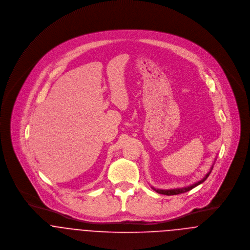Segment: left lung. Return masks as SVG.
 <instances>
[{
  "label": "left lung",
  "mask_w": 250,
  "mask_h": 250,
  "mask_svg": "<svg viewBox=\"0 0 250 250\" xmlns=\"http://www.w3.org/2000/svg\"><path fill=\"white\" fill-rule=\"evenodd\" d=\"M216 160V158L214 159V161ZM214 164H213V166L211 167V168H210V170H209V172L203 177V178L201 179L200 181H198V182H196V183H194V184H191V185H189V186H187V187H182V188H169V189H162V188H154V187H151L156 192H158V193H161V194H165V195H175V194H180V193H184V192H187V191H188V190H190V189H192L193 188H195V187H197L198 185H200V184H202L206 179L209 177V175L211 174V172H212V170H213V167H214Z\"/></svg>",
  "instance_id": "8db88e82"
}]
</instances>
